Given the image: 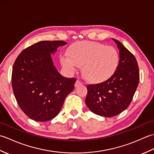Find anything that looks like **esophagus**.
I'll return each mask as SVG.
<instances>
[{
  "mask_svg": "<svg viewBox=\"0 0 154 154\" xmlns=\"http://www.w3.org/2000/svg\"><path fill=\"white\" fill-rule=\"evenodd\" d=\"M81 85H83V83L81 82V81L77 80V81H76V82H75V87H79V86Z\"/></svg>",
  "mask_w": 154,
  "mask_h": 154,
  "instance_id": "34e87169",
  "label": "esophagus"
}]
</instances>
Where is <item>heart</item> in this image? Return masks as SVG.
Returning a JSON list of instances; mask_svg holds the SVG:
<instances>
[{"mask_svg":"<svg viewBox=\"0 0 154 154\" xmlns=\"http://www.w3.org/2000/svg\"><path fill=\"white\" fill-rule=\"evenodd\" d=\"M67 55L61 57V63L69 74L82 66L85 79L92 84H100L115 74L120 63L118 51L97 42L83 41L71 46Z\"/></svg>","mask_w":154,"mask_h":154,"instance_id":"b5f03b06","label":"heart"}]
</instances>
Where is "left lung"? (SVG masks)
I'll use <instances>...</instances> for the list:
<instances>
[{
  "instance_id": "left-lung-1",
  "label": "left lung",
  "mask_w": 154,
  "mask_h": 154,
  "mask_svg": "<svg viewBox=\"0 0 154 154\" xmlns=\"http://www.w3.org/2000/svg\"><path fill=\"white\" fill-rule=\"evenodd\" d=\"M119 50L120 63L109 80L100 84L87 85L85 103L94 114L104 117L119 114L130 105L138 87L140 74L134 55L115 39Z\"/></svg>"
}]
</instances>
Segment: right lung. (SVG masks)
Masks as SVG:
<instances>
[{"mask_svg":"<svg viewBox=\"0 0 154 154\" xmlns=\"http://www.w3.org/2000/svg\"><path fill=\"white\" fill-rule=\"evenodd\" d=\"M66 44L63 41L39 42L23 50L13 65V92L20 108L32 120L54 119L74 89L76 79L62 76L51 57Z\"/></svg>","mask_w":154,"mask_h":154,"instance_id":"right-lung-1","label":"right lung"}]
</instances>
